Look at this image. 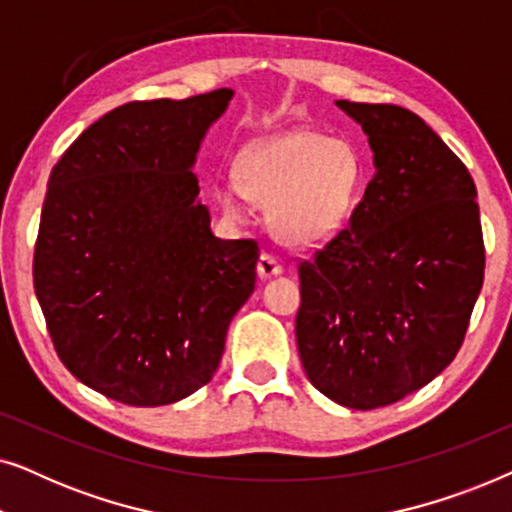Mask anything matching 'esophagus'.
<instances>
[{
  "mask_svg": "<svg viewBox=\"0 0 512 512\" xmlns=\"http://www.w3.org/2000/svg\"><path fill=\"white\" fill-rule=\"evenodd\" d=\"M256 270H258V277H261V279L277 277V275H282V272H284L282 263H279L272 254H261V258H258Z\"/></svg>",
  "mask_w": 512,
  "mask_h": 512,
  "instance_id": "34e87169",
  "label": "esophagus"
}]
</instances>
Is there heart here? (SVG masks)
<instances>
[{
  "label": "heart",
  "mask_w": 512,
  "mask_h": 512,
  "mask_svg": "<svg viewBox=\"0 0 512 512\" xmlns=\"http://www.w3.org/2000/svg\"><path fill=\"white\" fill-rule=\"evenodd\" d=\"M366 165L347 139L291 130L249 144L240 174L216 181V200L233 219L249 216L251 198L270 202L277 235L314 244L333 235L359 198Z\"/></svg>",
  "instance_id": "obj_1"
}]
</instances>
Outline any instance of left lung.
I'll return each mask as SVG.
<instances>
[{
    "instance_id": "1",
    "label": "left lung",
    "mask_w": 512,
    "mask_h": 512,
    "mask_svg": "<svg viewBox=\"0 0 512 512\" xmlns=\"http://www.w3.org/2000/svg\"><path fill=\"white\" fill-rule=\"evenodd\" d=\"M368 135L375 177L331 242L298 265V354L321 394L352 410L401 401L464 342L485 277L466 165L412 111L338 100Z\"/></svg>"
}]
</instances>
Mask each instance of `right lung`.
<instances>
[{
	"mask_svg": "<svg viewBox=\"0 0 512 512\" xmlns=\"http://www.w3.org/2000/svg\"><path fill=\"white\" fill-rule=\"evenodd\" d=\"M233 90L128 102L62 153L34 244L60 361L118 403L170 405L212 380L256 286L258 244L209 228L195 165Z\"/></svg>",
	"mask_w": 512,
	"mask_h": 512,
	"instance_id": "1",
	"label": "right lung"
}]
</instances>
